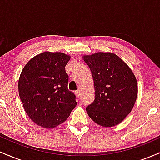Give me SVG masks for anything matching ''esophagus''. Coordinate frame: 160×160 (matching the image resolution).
Here are the masks:
<instances>
[{
	"label": "esophagus",
	"instance_id": "esophagus-1",
	"mask_svg": "<svg viewBox=\"0 0 160 160\" xmlns=\"http://www.w3.org/2000/svg\"><path fill=\"white\" fill-rule=\"evenodd\" d=\"M75 94H76L77 97H78V98H79V97H80V92L79 91V90L75 92Z\"/></svg>",
	"mask_w": 160,
	"mask_h": 160
}]
</instances>
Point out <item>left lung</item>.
<instances>
[{
	"mask_svg": "<svg viewBox=\"0 0 160 160\" xmlns=\"http://www.w3.org/2000/svg\"><path fill=\"white\" fill-rule=\"evenodd\" d=\"M94 80L95 98L86 108L97 124L111 127L120 123L131 112L138 95L135 75L113 53L98 52L83 56Z\"/></svg>",
	"mask_w": 160,
	"mask_h": 160,
	"instance_id": "left-lung-1",
	"label": "left lung"
}]
</instances>
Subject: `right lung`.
Here are the masks:
<instances>
[{
    "label": "right lung",
    "mask_w": 160,
    "mask_h": 160,
    "mask_svg": "<svg viewBox=\"0 0 160 160\" xmlns=\"http://www.w3.org/2000/svg\"><path fill=\"white\" fill-rule=\"evenodd\" d=\"M69 60L62 52H44L32 58L22 71L20 99L31 120L42 127H56L76 107V96L68 89L65 66Z\"/></svg>",
    "instance_id": "add662e5"
}]
</instances>
